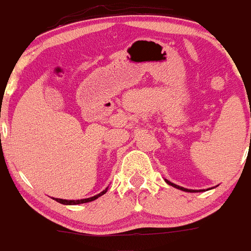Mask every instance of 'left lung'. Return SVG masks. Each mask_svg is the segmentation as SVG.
<instances>
[{
	"instance_id": "8db88e82",
	"label": "left lung",
	"mask_w": 251,
	"mask_h": 251,
	"mask_svg": "<svg viewBox=\"0 0 251 251\" xmlns=\"http://www.w3.org/2000/svg\"><path fill=\"white\" fill-rule=\"evenodd\" d=\"M166 182H167L168 185H171V186H174V187L178 188V190H182V191H186V192H196V191H195V190H188V188H185V187H181V186H177V185H175V183L170 182V181H168V179H166Z\"/></svg>"
}]
</instances>
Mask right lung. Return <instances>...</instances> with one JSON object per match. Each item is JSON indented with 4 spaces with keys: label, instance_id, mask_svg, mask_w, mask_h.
Listing matches in <instances>:
<instances>
[{
    "label": "right lung",
    "instance_id": "obj_1",
    "mask_svg": "<svg viewBox=\"0 0 251 251\" xmlns=\"http://www.w3.org/2000/svg\"><path fill=\"white\" fill-rule=\"evenodd\" d=\"M106 191H108V187H106L104 191H101L100 194L95 195V196L93 197H89V199H83V200H63V199H55V200H56L57 202L63 203V205H79V203H85V202H90V201L97 200L98 197H100L101 195L105 194Z\"/></svg>",
    "mask_w": 251,
    "mask_h": 251
}]
</instances>
